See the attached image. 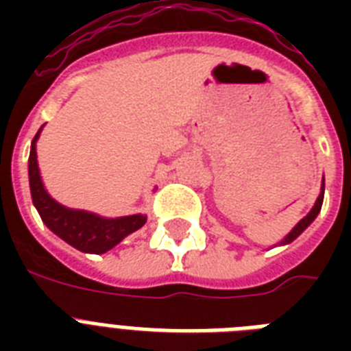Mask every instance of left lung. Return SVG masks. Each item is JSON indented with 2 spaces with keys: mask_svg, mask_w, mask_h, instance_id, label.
Returning <instances> with one entry per match:
<instances>
[{
  "mask_svg": "<svg viewBox=\"0 0 351 351\" xmlns=\"http://www.w3.org/2000/svg\"><path fill=\"white\" fill-rule=\"evenodd\" d=\"M322 200H324V176H322V186H321V193H319V197H317V200H315V206H313V208H311V211L308 215H306L304 219L302 220H299V224L295 226L293 230L289 231L288 234H286V237H284L282 240H280V244L278 245H286V244H289V242H293L295 239H297V237H299L300 233H302V231L306 230V228H308V226L311 224V222H313V220L317 219V215L321 213V208H322Z\"/></svg>",
  "mask_w": 351,
  "mask_h": 351,
  "instance_id": "8db88e82",
  "label": "left lung"
}]
</instances>
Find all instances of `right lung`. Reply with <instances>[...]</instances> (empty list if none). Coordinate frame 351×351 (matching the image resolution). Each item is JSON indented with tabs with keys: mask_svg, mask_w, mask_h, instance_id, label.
<instances>
[{
	"mask_svg": "<svg viewBox=\"0 0 351 351\" xmlns=\"http://www.w3.org/2000/svg\"><path fill=\"white\" fill-rule=\"evenodd\" d=\"M41 129L36 132L32 145H30L29 156V184L32 204L38 209L43 224L49 228L60 239L65 240L76 250L84 253H95L101 255L106 251L112 250L120 244L127 234L140 230L147 217L142 213L129 215V217H118V219H106L100 215L84 211V209H71L56 202L47 193L43 180H41L40 167H38V154H36V142L41 134Z\"/></svg>",
	"mask_w": 351,
	"mask_h": 351,
	"instance_id": "obj_1",
	"label": "right lung"
}]
</instances>
